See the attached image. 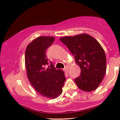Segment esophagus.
<instances>
[{
	"mask_svg": "<svg viewBox=\"0 0 120 120\" xmlns=\"http://www.w3.org/2000/svg\"><path fill=\"white\" fill-rule=\"evenodd\" d=\"M69 69H70V67H69L68 66H66V67L64 68V70L67 72H69Z\"/></svg>",
	"mask_w": 120,
	"mask_h": 120,
	"instance_id": "esophagus-1",
	"label": "esophagus"
}]
</instances>
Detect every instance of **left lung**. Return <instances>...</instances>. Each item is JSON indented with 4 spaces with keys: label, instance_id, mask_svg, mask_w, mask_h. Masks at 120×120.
Returning <instances> with one entry per match:
<instances>
[{
    "label": "left lung",
    "instance_id": "8db88e82",
    "mask_svg": "<svg viewBox=\"0 0 120 120\" xmlns=\"http://www.w3.org/2000/svg\"><path fill=\"white\" fill-rule=\"evenodd\" d=\"M60 40L74 56L81 75L75 82L83 91L96 90L106 71V57L103 49L94 37L86 34L64 37Z\"/></svg>",
    "mask_w": 120,
    "mask_h": 120
}]
</instances>
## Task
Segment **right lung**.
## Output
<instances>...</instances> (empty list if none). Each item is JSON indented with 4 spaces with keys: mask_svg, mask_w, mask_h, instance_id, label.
Instances as JSON below:
<instances>
[{
    "mask_svg": "<svg viewBox=\"0 0 120 120\" xmlns=\"http://www.w3.org/2000/svg\"><path fill=\"white\" fill-rule=\"evenodd\" d=\"M54 41L53 37H38L28 45L25 53V66L29 81L40 95L52 99L61 95L66 81L64 71L56 70L46 55V50ZM49 62L51 68L46 69L45 66Z\"/></svg>",
    "mask_w": 120,
    "mask_h": 120,
    "instance_id": "add662e5",
    "label": "right lung"
}]
</instances>
